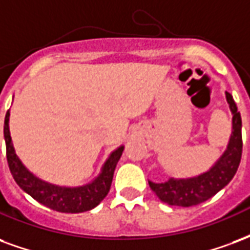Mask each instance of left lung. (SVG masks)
<instances>
[{"instance_id": "left-lung-1", "label": "left lung", "mask_w": 250, "mask_h": 250, "mask_svg": "<svg viewBox=\"0 0 250 250\" xmlns=\"http://www.w3.org/2000/svg\"><path fill=\"white\" fill-rule=\"evenodd\" d=\"M229 108L232 111V134L228 147L224 151L217 162L210 167L209 171L199 176L188 179H173L166 183L148 182L159 199L168 205L177 207H192L204 203L219 191H221L236 175L241 153H243V136H241V115L233 97L225 92Z\"/></svg>"}]
</instances>
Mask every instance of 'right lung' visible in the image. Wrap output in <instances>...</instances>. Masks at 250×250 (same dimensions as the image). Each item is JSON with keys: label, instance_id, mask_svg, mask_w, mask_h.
<instances>
[{"label": "right lung", "instance_id": "right-lung-1", "mask_svg": "<svg viewBox=\"0 0 250 250\" xmlns=\"http://www.w3.org/2000/svg\"><path fill=\"white\" fill-rule=\"evenodd\" d=\"M9 111L5 116L3 125V136L6 143V159L10 172L18 186L23 191L37 200L41 204L49 207L50 209H54L62 213H81L95 208L107 196L110 191L114 171L120 156L123 153L125 147L120 146L114 152H111L106 163L103 164L99 176L94 182L88 183L82 187H59L50 184L34 176L27 169L22 162L16 155L13 147L10 131H9Z\"/></svg>", "mask_w": 250, "mask_h": 250}]
</instances>
